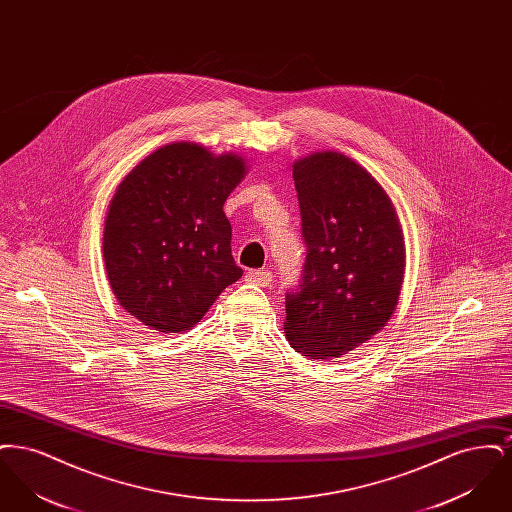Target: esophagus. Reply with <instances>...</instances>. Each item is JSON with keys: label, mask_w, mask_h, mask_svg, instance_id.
<instances>
[{"label": "esophagus", "mask_w": 512, "mask_h": 512, "mask_svg": "<svg viewBox=\"0 0 512 512\" xmlns=\"http://www.w3.org/2000/svg\"><path fill=\"white\" fill-rule=\"evenodd\" d=\"M247 282L255 284V286H268L272 282V272L270 270H249L245 276Z\"/></svg>", "instance_id": "obj_1"}]
</instances>
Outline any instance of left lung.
Here are the masks:
<instances>
[{"mask_svg":"<svg viewBox=\"0 0 512 512\" xmlns=\"http://www.w3.org/2000/svg\"><path fill=\"white\" fill-rule=\"evenodd\" d=\"M305 274L286 295L284 334L309 359L332 361L390 320L405 278V236L382 184L347 155L317 151L293 163Z\"/></svg>","mask_w":512,"mask_h":512,"instance_id":"left-lung-1","label":"left lung"}]
</instances>
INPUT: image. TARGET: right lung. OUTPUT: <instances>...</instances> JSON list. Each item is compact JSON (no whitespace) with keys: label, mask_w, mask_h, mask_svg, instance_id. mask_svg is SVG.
Masks as SVG:
<instances>
[{"label":"right lung","mask_w":512,"mask_h":512,"mask_svg":"<svg viewBox=\"0 0 512 512\" xmlns=\"http://www.w3.org/2000/svg\"><path fill=\"white\" fill-rule=\"evenodd\" d=\"M245 172L238 153L172 142L122 178L105 215L103 263L126 313L157 332L182 334L242 278L222 207Z\"/></svg>","instance_id":"right-lung-1"}]
</instances>
